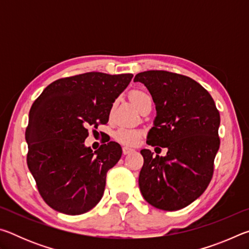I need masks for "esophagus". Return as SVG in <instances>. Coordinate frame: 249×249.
<instances>
[{"label":"esophagus","mask_w":249,"mask_h":249,"mask_svg":"<svg viewBox=\"0 0 249 249\" xmlns=\"http://www.w3.org/2000/svg\"><path fill=\"white\" fill-rule=\"evenodd\" d=\"M132 151H134V149L129 148V147H126V146L123 147V154H124V155H127V154H129V153H132Z\"/></svg>","instance_id":"obj_1"}]
</instances>
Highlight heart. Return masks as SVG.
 I'll return each mask as SVG.
<instances>
[{
    "mask_svg": "<svg viewBox=\"0 0 249 249\" xmlns=\"http://www.w3.org/2000/svg\"><path fill=\"white\" fill-rule=\"evenodd\" d=\"M129 99L132 100V102L141 109L142 107H144L145 103L148 102V101H151V96L145 91L133 90L130 91L129 93ZM114 107H115V102L113 103L111 107V111H109V114L111 115L113 113V109H114ZM142 136V130L137 128H130V127H120L114 134V137L117 142L127 146L137 145L138 142H141Z\"/></svg>",
    "mask_w": 249,
    "mask_h": 249,
    "instance_id": "1",
    "label": "heart"
}]
</instances>
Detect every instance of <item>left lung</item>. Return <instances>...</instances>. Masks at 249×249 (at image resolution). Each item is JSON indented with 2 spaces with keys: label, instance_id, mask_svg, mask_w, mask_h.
Masks as SVG:
<instances>
[{
  "label": "left lung",
  "instance_id": "8db88e82",
  "mask_svg": "<svg viewBox=\"0 0 249 249\" xmlns=\"http://www.w3.org/2000/svg\"><path fill=\"white\" fill-rule=\"evenodd\" d=\"M134 81L145 84L157 111L146 142L168 149L165 157L141 150V192L157 209H183L205 191L213 177L220 112L209 92L187 75L149 70L137 73Z\"/></svg>",
  "mask_w": 249,
  "mask_h": 249
}]
</instances>
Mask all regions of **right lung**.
I'll list each match as a JSON object with an SVG mask.
<instances>
[{"label": "right lung", "mask_w": 249, "mask_h": 249, "mask_svg": "<svg viewBox=\"0 0 249 249\" xmlns=\"http://www.w3.org/2000/svg\"><path fill=\"white\" fill-rule=\"evenodd\" d=\"M132 78L103 72L61 78L33 103L25 132L27 166L52 209L79 215L102 199L107 174L120 160L122 147L108 140L93 153L84 141L90 127L107 123L112 104Z\"/></svg>", "instance_id": "right-lung-1"}]
</instances>
